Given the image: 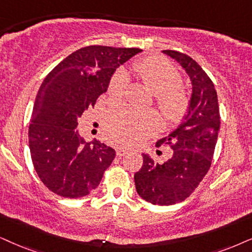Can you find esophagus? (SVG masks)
<instances>
[{
	"label": "esophagus",
	"instance_id": "1",
	"mask_svg": "<svg viewBox=\"0 0 252 252\" xmlns=\"http://www.w3.org/2000/svg\"><path fill=\"white\" fill-rule=\"evenodd\" d=\"M128 152H129V150H126L124 148H117L116 149V154H117V156H119V157H123V156H126V154H128Z\"/></svg>",
	"mask_w": 252,
	"mask_h": 252
}]
</instances>
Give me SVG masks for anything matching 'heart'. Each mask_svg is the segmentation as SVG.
I'll list each match as a JSON object with an SVG mask.
<instances>
[{
  "label": "heart",
  "mask_w": 252,
  "mask_h": 252,
  "mask_svg": "<svg viewBox=\"0 0 252 252\" xmlns=\"http://www.w3.org/2000/svg\"><path fill=\"white\" fill-rule=\"evenodd\" d=\"M136 76L151 93L155 94L156 106L168 122H177L189 107L185 92L178 88L180 74L166 60L152 57L137 62L130 67ZM126 87V73L119 71L108 85V95L111 100L120 101ZM159 120L154 113H138L128 107H117L109 110L104 120V128L109 138L117 144L135 145L155 131Z\"/></svg>",
  "instance_id": "1"
}]
</instances>
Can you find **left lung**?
I'll use <instances>...</instances> for the list:
<instances>
[{"label":"left lung","mask_w":252,"mask_h":252,"mask_svg":"<svg viewBox=\"0 0 252 252\" xmlns=\"http://www.w3.org/2000/svg\"><path fill=\"white\" fill-rule=\"evenodd\" d=\"M185 69L192 84L187 111L177 129L159 139L172 156L157 163L143 154V166L136 172V190L152 205L170 206L186 200L211 167L220 129V110L214 84L190 57L173 50L161 51Z\"/></svg>","instance_id":"1"}]
</instances>
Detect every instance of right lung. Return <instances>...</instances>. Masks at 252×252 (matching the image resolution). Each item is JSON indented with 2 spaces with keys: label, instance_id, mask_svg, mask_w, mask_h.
Instances as JSON below:
<instances>
[{
  "label": "right lung",
  "instance_id": "add662e5",
  "mask_svg": "<svg viewBox=\"0 0 252 252\" xmlns=\"http://www.w3.org/2000/svg\"><path fill=\"white\" fill-rule=\"evenodd\" d=\"M141 49L86 46L51 71L36 96L29 148L38 177L51 192L76 199L88 195L115 158V150L100 141L87 143L78 119L106 93L120 65Z\"/></svg>",
  "mask_w": 252,
  "mask_h": 252
}]
</instances>
